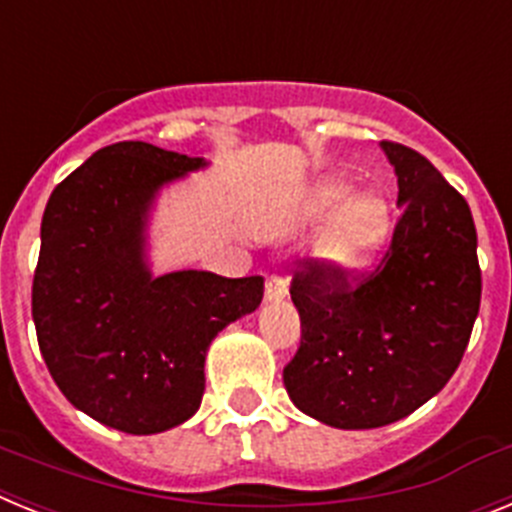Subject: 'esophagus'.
<instances>
[{
    "instance_id": "1",
    "label": "esophagus",
    "mask_w": 512,
    "mask_h": 512,
    "mask_svg": "<svg viewBox=\"0 0 512 512\" xmlns=\"http://www.w3.org/2000/svg\"><path fill=\"white\" fill-rule=\"evenodd\" d=\"M287 295V282L282 277H269L266 279V300H282Z\"/></svg>"
}]
</instances>
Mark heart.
Masks as SVG:
<instances>
[{"mask_svg":"<svg viewBox=\"0 0 512 512\" xmlns=\"http://www.w3.org/2000/svg\"><path fill=\"white\" fill-rule=\"evenodd\" d=\"M354 194V184L343 179H325L315 184L307 200V212L312 220L318 223L333 220L320 235V259L348 277L364 271L377 259L392 225L390 205L382 194L366 192L356 200Z\"/></svg>","mask_w":512,"mask_h":512,"instance_id":"obj_1","label":"heart"}]
</instances>
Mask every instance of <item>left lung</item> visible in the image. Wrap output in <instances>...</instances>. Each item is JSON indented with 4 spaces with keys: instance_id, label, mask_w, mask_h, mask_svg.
Returning a JSON list of instances; mask_svg holds the SVG:
<instances>
[{
    "instance_id": "left-lung-1",
    "label": "left lung",
    "mask_w": 512,
    "mask_h": 512,
    "mask_svg": "<svg viewBox=\"0 0 512 512\" xmlns=\"http://www.w3.org/2000/svg\"><path fill=\"white\" fill-rule=\"evenodd\" d=\"M382 148L400 217L379 264L348 277L302 261L289 287L302 338L284 387L302 413L346 431L390 425L438 395L467 351L482 297L467 200L418 151L392 140Z\"/></svg>"
}]
</instances>
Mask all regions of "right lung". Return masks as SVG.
Instances as JSON below:
<instances>
[{
	"mask_svg": "<svg viewBox=\"0 0 512 512\" xmlns=\"http://www.w3.org/2000/svg\"><path fill=\"white\" fill-rule=\"evenodd\" d=\"M202 166L122 140L71 171L45 205L33 277L40 354L74 408L122 433L151 436L192 418L212 338L264 297V277L148 271L153 197Z\"/></svg>",
	"mask_w": 512,
	"mask_h": 512,
	"instance_id": "obj_1",
	"label": "right lung"
}]
</instances>
